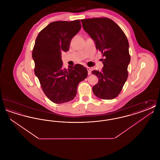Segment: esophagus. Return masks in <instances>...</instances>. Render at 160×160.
Here are the masks:
<instances>
[{
	"instance_id": "esophagus-1",
	"label": "esophagus",
	"mask_w": 160,
	"mask_h": 160,
	"mask_svg": "<svg viewBox=\"0 0 160 160\" xmlns=\"http://www.w3.org/2000/svg\"><path fill=\"white\" fill-rule=\"evenodd\" d=\"M87 69L88 71V75H91V68L89 67H87Z\"/></svg>"
}]
</instances>
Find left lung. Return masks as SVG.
Instances as JSON below:
<instances>
[{
	"instance_id": "8db88e82",
	"label": "left lung",
	"mask_w": 160,
	"mask_h": 160,
	"mask_svg": "<svg viewBox=\"0 0 160 160\" xmlns=\"http://www.w3.org/2000/svg\"><path fill=\"white\" fill-rule=\"evenodd\" d=\"M81 22L104 58L101 71H92L99 79L92 88L93 92L101 99H114L122 91L128 76V41L121 28L108 18L83 19Z\"/></svg>"
}]
</instances>
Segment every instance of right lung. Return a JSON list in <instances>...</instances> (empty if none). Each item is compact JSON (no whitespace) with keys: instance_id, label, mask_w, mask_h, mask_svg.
<instances>
[{"instance_id":"right-lung-1","label":"right lung","mask_w":160,"mask_h":160,"mask_svg":"<svg viewBox=\"0 0 160 160\" xmlns=\"http://www.w3.org/2000/svg\"><path fill=\"white\" fill-rule=\"evenodd\" d=\"M82 27L79 20L52 22L41 31L32 51L34 72L47 98L56 104L67 102L76 97L78 84L88 76L83 65L63 68L61 54L67 52L72 38Z\"/></svg>"}]
</instances>
